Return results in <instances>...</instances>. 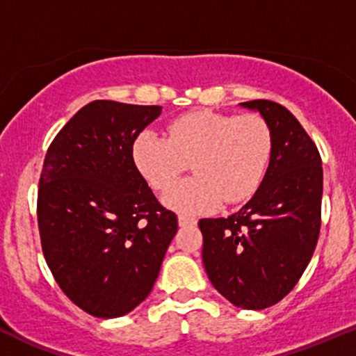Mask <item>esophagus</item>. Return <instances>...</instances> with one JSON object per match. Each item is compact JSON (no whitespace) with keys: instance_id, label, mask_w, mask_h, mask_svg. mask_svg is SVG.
I'll return each instance as SVG.
<instances>
[{"instance_id":"1","label":"esophagus","mask_w":356,"mask_h":356,"mask_svg":"<svg viewBox=\"0 0 356 356\" xmlns=\"http://www.w3.org/2000/svg\"><path fill=\"white\" fill-rule=\"evenodd\" d=\"M195 222H197L195 219L188 218V216H183V214L178 216V225L183 226V228H185V226H193V225H195Z\"/></svg>"}]
</instances>
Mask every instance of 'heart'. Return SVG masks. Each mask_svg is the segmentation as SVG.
I'll list each match as a JSON object with an SVG mask.
<instances>
[{
    "label": "heart",
    "instance_id": "1",
    "mask_svg": "<svg viewBox=\"0 0 356 356\" xmlns=\"http://www.w3.org/2000/svg\"><path fill=\"white\" fill-rule=\"evenodd\" d=\"M274 151L270 124L260 115L192 111L168 127V137L144 130L135 137L131 157L145 181L157 192L177 183L164 204L181 214H202L250 199L262 185Z\"/></svg>",
    "mask_w": 356,
    "mask_h": 356
}]
</instances>
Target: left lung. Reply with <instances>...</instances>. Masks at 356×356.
Wrapping results in <instances>:
<instances>
[{
    "label": "left lung",
    "mask_w": 356,
    "mask_h": 356,
    "mask_svg": "<svg viewBox=\"0 0 356 356\" xmlns=\"http://www.w3.org/2000/svg\"><path fill=\"white\" fill-rule=\"evenodd\" d=\"M257 109L274 134L269 170L255 195L229 218L200 219L202 262L212 286L234 307L276 305L302 277L321 233L322 159L317 145L284 106Z\"/></svg>",
    "instance_id": "1"
}]
</instances>
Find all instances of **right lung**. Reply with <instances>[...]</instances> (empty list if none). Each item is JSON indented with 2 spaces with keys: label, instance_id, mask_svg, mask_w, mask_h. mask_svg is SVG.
Wrapping results in <instances>:
<instances>
[{
  "label": "right lung",
  "instance_id": "right-lung-1",
  "mask_svg": "<svg viewBox=\"0 0 356 356\" xmlns=\"http://www.w3.org/2000/svg\"><path fill=\"white\" fill-rule=\"evenodd\" d=\"M161 106L92 101L58 131L38 190L42 254L58 286L83 312L113 318L144 302L177 234L131 157Z\"/></svg>",
  "mask_w": 356,
  "mask_h": 356
}]
</instances>
